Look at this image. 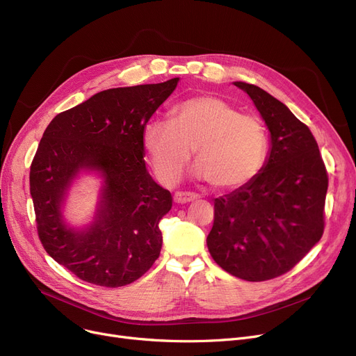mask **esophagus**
Returning <instances> with one entry per match:
<instances>
[{
    "instance_id": "1",
    "label": "esophagus",
    "mask_w": 356,
    "mask_h": 356,
    "mask_svg": "<svg viewBox=\"0 0 356 356\" xmlns=\"http://www.w3.org/2000/svg\"><path fill=\"white\" fill-rule=\"evenodd\" d=\"M173 199L176 203H189V202L196 200L197 195L191 193V192H177V193H175Z\"/></svg>"
}]
</instances>
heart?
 Segmentation results:
<instances>
[{"label":"heart","instance_id":"obj_1","mask_svg":"<svg viewBox=\"0 0 356 356\" xmlns=\"http://www.w3.org/2000/svg\"><path fill=\"white\" fill-rule=\"evenodd\" d=\"M167 121L143 129V145L160 181L173 184L193 149L197 179L218 189H236L252 180L267 156L266 127L258 117L239 114L220 98L200 95L175 104Z\"/></svg>","mask_w":356,"mask_h":356}]
</instances>
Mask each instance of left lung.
Masks as SVG:
<instances>
[{
    "mask_svg": "<svg viewBox=\"0 0 356 356\" xmlns=\"http://www.w3.org/2000/svg\"><path fill=\"white\" fill-rule=\"evenodd\" d=\"M234 85L264 120L270 149L252 180L215 199L207 244L227 273L266 282L291 270L321 241L327 173L310 129L283 102L255 85Z\"/></svg>",
    "mask_w": 356,
    "mask_h": 356,
    "instance_id": "1",
    "label": "left lung"
}]
</instances>
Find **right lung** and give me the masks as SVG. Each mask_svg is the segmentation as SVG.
<instances>
[{"label": "right lung", "instance_id": "obj_1", "mask_svg": "<svg viewBox=\"0 0 356 356\" xmlns=\"http://www.w3.org/2000/svg\"><path fill=\"white\" fill-rule=\"evenodd\" d=\"M112 88L56 115L30 167L37 231L47 254L86 283L121 287L159 258L160 219L172 195L148 175L143 129L179 83ZM82 172L102 179L92 220L70 226L63 211Z\"/></svg>", "mask_w": 356, "mask_h": 356}]
</instances>
